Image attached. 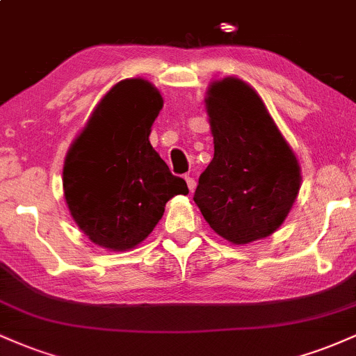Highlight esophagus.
<instances>
[{
  "label": "esophagus",
  "mask_w": 356,
  "mask_h": 356,
  "mask_svg": "<svg viewBox=\"0 0 356 356\" xmlns=\"http://www.w3.org/2000/svg\"><path fill=\"white\" fill-rule=\"evenodd\" d=\"M186 182H187V187H189V191L194 192V189H195V179L192 177V175L187 174L186 175Z\"/></svg>",
  "instance_id": "obj_1"
}]
</instances>
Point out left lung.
Returning a JSON list of instances; mask_svg holds the SVG:
<instances>
[{
  "instance_id": "obj_1",
  "label": "left lung",
  "mask_w": 356,
  "mask_h": 356,
  "mask_svg": "<svg viewBox=\"0 0 356 356\" xmlns=\"http://www.w3.org/2000/svg\"><path fill=\"white\" fill-rule=\"evenodd\" d=\"M214 157L194 202L209 226L234 244L266 238L283 224L298 191L300 165L249 85L216 81L206 100Z\"/></svg>"
}]
</instances>
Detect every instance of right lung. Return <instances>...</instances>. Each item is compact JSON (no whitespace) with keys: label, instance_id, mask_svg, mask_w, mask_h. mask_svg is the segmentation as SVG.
<instances>
[{"label":"right lung","instance_id":"1","mask_svg":"<svg viewBox=\"0 0 356 356\" xmlns=\"http://www.w3.org/2000/svg\"><path fill=\"white\" fill-rule=\"evenodd\" d=\"M162 97L140 79L117 83L97 105L63 167L68 209L95 244L137 246L164 214L165 202L189 189L149 142Z\"/></svg>","mask_w":356,"mask_h":356}]
</instances>
